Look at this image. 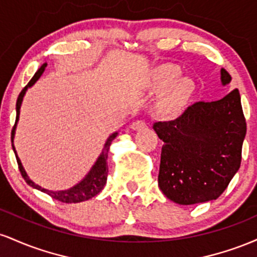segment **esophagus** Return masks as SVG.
Returning <instances> with one entry per match:
<instances>
[{
  "label": "esophagus",
  "instance_id": "obj_1",
  "mask_svg": "<svg viewBox=\"0 0 257 257\" xmlns=\"http://www.w3.org/2000/svg\"><path fill=\"white\" fill-rule=\"evenodd\" d=\"M146 126V123L144 120H135V122L132 123L131 128L133 131H141V129H145Z\"/></svg>",
  "mask_w": 257,
  "mask_h": 257
}]
</instances>
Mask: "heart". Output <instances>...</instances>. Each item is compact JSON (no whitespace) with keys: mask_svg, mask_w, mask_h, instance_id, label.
Instances as JSON below:
<instances>
[{"mask_svg":"<svg viewBox=\"0 0 257 257\" xmlns=\"http://www.w3.org/2000/svg\"><path fill=\"white\" fill-rule=\"evenodd\" d=\"M179 77L180 70L170 65L162 67L156 77V88L158 89H167L173 85L159 101V110L166 116L175 114L184 106L191 94V89H192L191 82L187 79H181L178 82Z\"/></svg>","mask_w":257,"mask_h":257,"instance_id":"obj_1","label":"heart"}]
</instances>
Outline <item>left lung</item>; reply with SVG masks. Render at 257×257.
Segmentation results:
<instances>
[{
	"instance_id": "left-lung-1",
	"label": "left lung",
	"mask_w": 257,
	"mask_h": 257,
	"mask_svg": "<svg viewBox=\"0 0 257 257\" xmlns=\"http://www.w3.org/2000/svg\"><path fill=\"white\" fill-rule=\"evenodd\" d=\"M231 75L221 69L223 85ZM153 129L164 141L158 186L168 199L181 205L219 198L241 161L246 122L238 89L216 101H198L181 116L156 122Z\"/></svg>"
}]
</instances>
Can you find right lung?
Wrapping results in <instances>:
<instances>
[{"instance_id": "right-lung-1", "label": "right lung", "mask_w": 257, "mask_h": 257, "mask_svg": "<svg viewBox=\"0 0 257 257\" xmlns=\"http://www.w3.org/2000/svg\"><path fill=\"white\" fill-rule=\"evenodd\" d=\"M47 64H43L40 69L37 70V72L35 73L34 77L31 78V81L29 82L28 85L20 91L19 96H18L17 100V118H16V124H14L13 129H12V143H13V139H14V134H16V126H17V122L19 119V113H20V106H22L23 102V98H24L26 90L28 88H30L31 85H34L36 83V81L38 78L41 77L42 75L44 69H46ZM118 135V133H113V134L110 135V138L106 140L104 149H102V152L100 153V156L96 159V162L94 163V166L91 167V169L89 170V173L84 176L78 184H76L72 187L67 188V190L64 191H51V190H47V188L41 187L37 184H35L32 180L29 179L28 174H26L25 169L23 168L22 162H20L19 157H18L16 149H14V145L12 144V147H13V151L16 153V158L18 162V167H19L20 173H22V176L24 178V180L26 181V184L31 187L36 188V190L41 191V192L47 193L48 196H51L52 198L59 200V202H63V203H79V202H84V200H88L93 197H95L100 191L104 188V186L106 185V180H107V155H108V150H110L111 143L114 140V138Z\"/></svg>"}]
</instances>
